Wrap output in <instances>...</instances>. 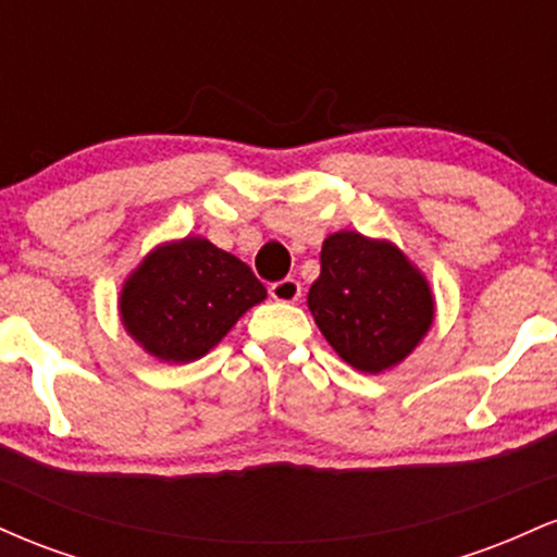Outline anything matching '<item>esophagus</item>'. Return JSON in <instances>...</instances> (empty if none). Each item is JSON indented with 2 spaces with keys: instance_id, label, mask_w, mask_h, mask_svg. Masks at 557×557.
<instances>
[{
  "instance_id": "1",
  "label": "esophagus",
  "mask_w": 557,
  "mask_h": 557,
  "mask_svg": "<svg viewBox=\"0 0 557 557\" xmlns=\"http://www.w3.org/2000/svg\"><path fill=\"white\" fill-rule=\"evenodd\" d=\"M270 296L274 300H280V304H296V300L300 298V283L293 277L280 280V283H274L270 287Z\"/></svg>"
}]
</instances>
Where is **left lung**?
Instances as JSON below:
<instances>
[{
    "instance_id": "obj_1",
    "label": "left lung",
    "mask_w": 557,
    "mask_h": 557,
    "mask_svg": "<svg viewBox=\"0 0 557 557\" xmlns=\"http://www.w3.org/2000/svg\"><path fill=\"white\" fill-rule=\"evenodd\" d=\"M309 311L335 354L367 374L393 369L432 327L430 283L398 246L341 230L322 243Z\"/></svg>"
}]
</instances>
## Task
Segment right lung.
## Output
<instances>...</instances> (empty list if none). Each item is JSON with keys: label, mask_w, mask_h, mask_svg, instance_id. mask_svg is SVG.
Returning a JSON list of instances; mask_svg holds the SVG:
<instances>
[{"label": "right lung", "mask_w": 557, "mask_h": 557, "mask_svg": "<svg viewBox=\"0 0 557 557\" xmlns=\"http://www.w3.org/2000/svg\"><path fill=\"white\" fill-rule=\"evenodd\" d=\"M267 287L251 267L207 238H183L157 246L120 293V317L127 335L146 354L168 363L207 356Z\"/></svg>", "instance_id": "1"}]
</instances>
